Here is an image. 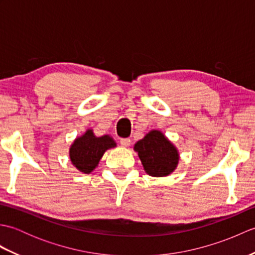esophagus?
Returning a JSON list of instances; mask_svg holds the SVG:
<instances>
[{
    "label": "esophagus",
    "mask_w": 255,
    "mask_h": 255,
    "mask_svg": "<svg viewBox=\"0 0 255 255\" xmlns=\"http://www.w3.org/2000/svg\"><path fill=\"white\" fill-rule=\"evenodd\" d=\"M130 139L129 138H122L121 139V144L123 147H128V145H130Z\"/></svg>",
    "instance_id": "1"
}]
</instances>
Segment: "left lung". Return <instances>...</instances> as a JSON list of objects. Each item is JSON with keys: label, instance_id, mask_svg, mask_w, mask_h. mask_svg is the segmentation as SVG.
<instances>
[{"label": "left lung", "instance_id": "8db88e82", "mask_svg": "<svg viewBox=\"0 0 255 255\" xmlns=\"http://www.w3.org/2000/svg\"><path fill=\"white\" fill-rule=\"evenodd\" d=\"M134 150L138 152L144 171L151 176L169 175L177 165V150L158 130L150 131L143 139L139 140L134 144Z\"/></svg>", "mask_w": 255, "mask_h": 255}]
</instances>
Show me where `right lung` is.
Wrapping results in <instances>:
<instances>
[{
	"mask_svg": "<svg viewBox=\"0 0 255 255\" xmlns=\"http://www.w3.org/2000/svg\"><path fill=\"white\" fill-rule=\"evenodd\" d=\"M116 143L110 136L95 137L92 130L75 139L70 148V159L75 167L83 173H91L99 164L105 151L115 147Z\"/></svg>",
	"mask_w": 255,
	"mask_h": 255,
	"instance_id": "1",
	"label": "right lung"
}]
</instances>
